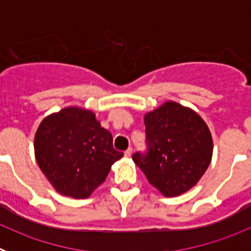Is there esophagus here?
I'll use <instances>...</instances> for the list:
<instances>
[{
    "label": "esophagus",
    "mask_w": 251,
    "mask_h": 251,
    "mask_svg": "<svg viewBox=\"0 0 251 251\" xmlns=\"http://www.w3.org/2000/svg\"><path fill=\"white\" fill-rule=\"evenodd\" d=\"M124 156H126V157L132 156V148H128L127 151H124Z\"/></svg>",
    "instance_id": "34e87169"
}]
</instances>
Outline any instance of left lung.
<instances>
[{"mask_svg": "<svg viewBox=\"0 0 251 251\" xmlns=\"http://www.w3.org/2000/svg\"><path fill=\"white\" fill-rule=\"evenodd\" d=\"M147 152L133 161L163 196L175 197L194 187L212 157V137L200 115L167 101L145 117Z\"/></svg>", "mask_w": 251, "mask_h": 251, "instance_id": "8db88e82", "label": "left lung"}]
</instances>
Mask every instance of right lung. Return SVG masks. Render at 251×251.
<instances>
[{"mask_svg": "<svg viewBox=\"0 0 251 251\" xmlns=\"http://www.w3.org/2000/svg\"><path fill=\"white\" fill-rule=\"evenodd\" d=\"M34 147L49 182L59 194L74 199L89 197L123 157L94 113L77 106L46 117L37 128Z\"/></svg>", "mask_w": 251, "mask_h": 251, "instance_id": "right-lung-1", "label": "right lung"}]
</instances>
